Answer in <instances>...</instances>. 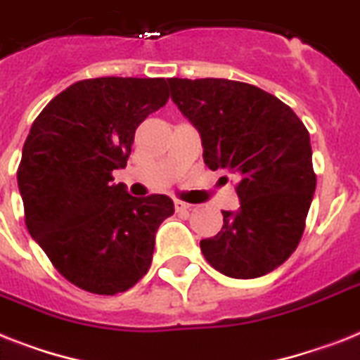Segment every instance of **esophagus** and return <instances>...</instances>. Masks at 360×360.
<instances>
[{"label":"esophagus","mask_w":360,"mask_h":360,"mask_svg":"<svg viewBox=\"0 0 360 360\" xmlns=\"http://www.w3.org/2000/svg\"><path fill=\"white\" fill-rule=\"evenodd\" d=\"M192 209V205H190V203H186V201H175V210H177V212H186V210H190Z\"/></svg>","instance_id":"esophagus-1"}]
</instances>
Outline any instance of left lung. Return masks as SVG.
Listing matches in <instances>:
<instances>
[{
	"mask_svg": "<svg viewBox=\"0 0 360 360\" xmlns=\"http://www.w3.org/2000/svg\"><path fill=\"white\" fill-rule=\"evenodd\" d=\"M172 99L200 131L210 170L240 177L236 212L200 242L207 262L224 276L255 279L281 266L300 240L316 174L309 131L276 96L229 79H168Z\"/></svg>",
	"mask_w": 360,
	"mask_h": 360,
	"instance_id": "1",
	"label": "left lung"
}]
</instances>
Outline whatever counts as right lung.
Wrapping results in <instances>:
<instances>
[{
	"mask_svg": "<svg viewBox=\"0 0 360 360\" xmlns=\"http://www.w3.org/2000/svg\"><path fill=\"white\" fill-rule=\"evenodd\" d=\"M160 77L77 81L31 125L18 166L25 226L64 279L114 296L150 270L155 233L174 214L165 194L133 198L114 185L134 131L168 101Z\"/></svg>",
	"mask_w": 360,
	"mask_h": 360,
	"instance_id": "obj_1",
	"label": "right lung"
}]
</instances>
